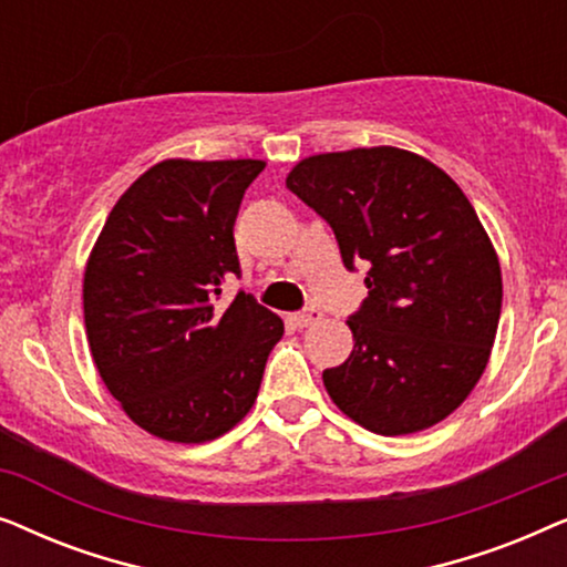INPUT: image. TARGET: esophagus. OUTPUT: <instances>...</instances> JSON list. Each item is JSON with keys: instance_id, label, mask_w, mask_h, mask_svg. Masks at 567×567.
Returning <instances> with one entry per match:
<instances>
[{"instance_id": "34e87169", "label": "esophagus", "mask_w": 567, "mask_h": 567, "mask_svg": "<svg viewBox=\"0 0 567 567\" xmlns=\"http://www.w3.org/2000/svg\"><path fill=\"white\" fill-rule=\"evenodd\" d=\"M322 320V312L317 307H309V309H301V312L293 315V322L299 324V328H309V324L320 322Z\"/></svg>"}]
</instances>
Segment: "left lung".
I'll return each instance as SVG.
<instances>
[{"label": "left lung", "instance_id": "8db88e82", "mask_svg": "<svg viewBox=\"0 0 567 567\" xmlns=\"http://www.w3.org/2000/svg\"><path fill=\"white\" fill-rule=\"evenodd\" d=\"M286 188L330 224L369 297L353 351L322 371L332 402L382 436L423 431L483 377L501 320V266L460 185L394 146L301 159Z\"/></svg>", "mask_w": 567, "mask_h": 567}]
</instances>
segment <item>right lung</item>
I'll return each instance as SVG.
<instances>
[{
	"instance_id": "right-lung-1",
	"label": "right lung",
	"mask_w": 567,
	"mask_h": 567,
	"mask_svg": "<svg viewBox=\"0 0 567 567\" xmlns=\"http://www.w3.org/2000/svg\"><path fill=\"white\" fill-rule=\"evenodd\" d=\"M260 159H167L118 198L84 270V328L103 382L144 431L181 444L252 408L281 317L221 284L243 276L235 219Z\"/></svg>"
}]
</instances>
